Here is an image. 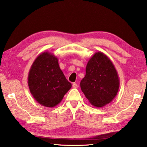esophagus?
Wrapping results in <instances>:
<instances>
[{"mask_svg":"<svg viewBox=\"0 0 147 147\" xmlns=\"http://www.w3.org/2000/svg\"><path fill=\"white\" fill-rule=\"evenodd\" d=\"M73 88H78L77 84L73 83Z\"/></svg>","mask_w":147,"mask_h":147,"instance_id":"esophagus-1","label":"esophagus"}]
</instances>
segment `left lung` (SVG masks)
I'll return each mask as SVG.
<instances>
[{"label":"left lung","instance_id":"8db88e82","mask_svg":"<svg viewBox=\"0 0 147 147\" xmlns=\"http://www.w3.org/2000/svg\"><path fill=\"white\" fill-rule=\"evenodd\" d=\"M120 87V79L113 63L101 52H95L88 61L86 75L80 88L93 106L101 108L115 98Z\"/></svg>","mask_w":147,"mask_h":147}]
</instances>
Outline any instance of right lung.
<instances>
[{"label": "right lung", "mask_w": 147, "mask_h": 147, "mask_svg": "<svg viewBox=\"0 0 147 147\" xmlns=\"http://www.w3.org/2000/svg\"><path fill=\"white\" fill-rule=\"evenodd\" d=\"M27 83L33 98L50 108L57 105L72 87L60 69L57 57L49 52H44L34 59Z\"/></svg>", "instance_id": "obj_1"}]
</instances>
